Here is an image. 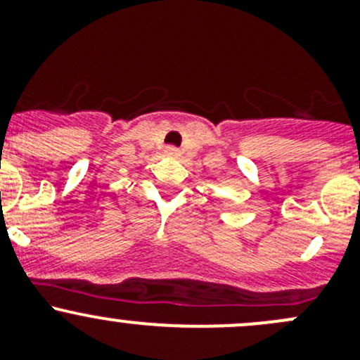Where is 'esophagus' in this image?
<instances>
[{
  "label": "esophagus",
  "instance_id": "obj_1",
  "mask_svg": "<svg viewBox=\"0 0 360 360\" xmlns=\"http://www.w3.org/2000/svg\"><path fill=\"white\" fill-rule=\"evenodd\" d=\"M165 154L168 155V158H179L180 150L176 147H173V145H168V147L165 148Z\"/></svg>",
  "mask_w": 360,
  "mask_h": 360
}]
</instances>
